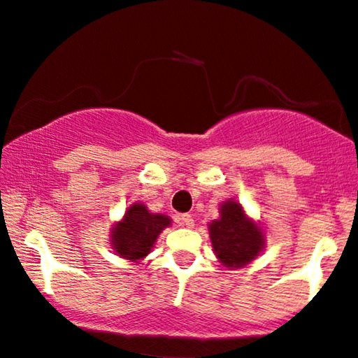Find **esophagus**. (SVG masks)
<instances>
[{"label": "esophagus", "instance_id": "obj_1", "mask_svg": "<svg viewBox=\"0 0 358 358\" xmlns=\"http://www.w3.org/2000/svg\"><path fill=\"white\" fill-rule=\"evenodd\" d=\"M180 223H182V225L187 227V228H193V225H195V220H193L192 215L185 213V215H182V217H180Z\"/></svg>", "mask_w": 358, "mask_h": 358}]
</instances>
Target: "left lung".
Instances as JSON below:
<instances>
[{
	"label": "left lung",
	"mask_w": 358,
	"mask_h": 358,
	"mask_svg": "<svg viewBox=\"0 0 358 358\" xmlns=\"http://www.w3.org/2000/svg\"><path fill=\"white\" fill-rule=\"evenodd\" d=\"M218 213L220 217L208 223L215 255L228 270L243 268L264 252V228L248 217L242 203L235 198L222 201Z\"/></svg>",
	"instance_id": "left-lung-1"
}]
</instances>
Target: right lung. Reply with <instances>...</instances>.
I'll return each mask as SVG.
<instances>
[{"mask_svg":"<svg viewBox=\"0 0 358 358\" xmlns=\"http://www.w3.org/2000/svg\"><path fill=\"white\" fill-rule=\"evenodd\" d=\"M170 225L171 218L168 215L150 212L148 206L138 201L124 210L122 220L111 225L110 245L118 257L140 264L152 252L162 231Z\"/></svg>","mask_w":358,"mask_h":358,"instance_id":"add662e5","label":"right lung"}]
</instances>
